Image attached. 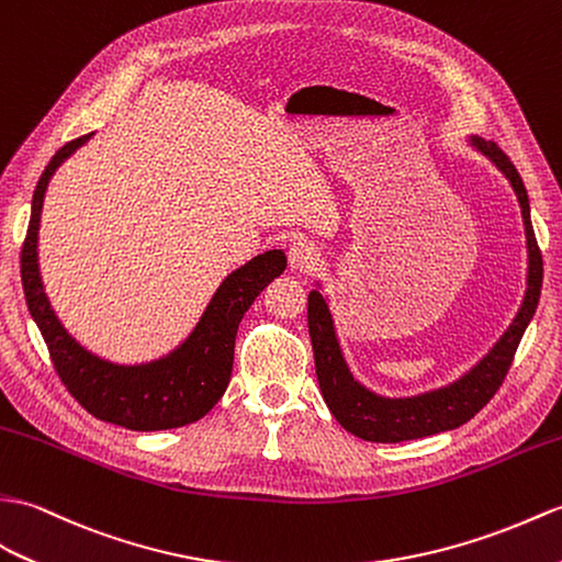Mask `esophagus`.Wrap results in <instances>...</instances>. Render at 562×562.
I'll return each instance as SVG.
<instances>
[{"instance_id":"esophagus-1","label":"esophagus","mask_w":562,"mask_h":562,"mask_svg":"<svg viewBox=\"0 0 562 562\" xmlns=\"http://www.w3.org/2000/svg\"><path fill=\"white\" fill-rule=\"evenodd\" d=\"M318 263V249L306 239H296L290 246V268L299 272H308Z\"/></svg>"}]
</instances>
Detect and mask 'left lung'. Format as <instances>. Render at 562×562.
<instances>
[{
	"instance_id": "1",
	"label": "left lung",
	"mask_w": 562,
	"mask_h": 562,
	"mask_svg": "<svg viewBox=\"0 0 562 562\" xmlns=\"http://www.w3.org/2000/svg\"><path fill=\"white\" fill-rule=\"evenodd\" d=\"M472 146L491 158V162L510 179L521 207L527 232V251H529V276L527 292L510 328L505 330L495 347L481 359L476 367L454 381L448 387L430 390V393L416 397H381L371 393L355 381L347 361L342 357L340 342L335 335V323L330 316L325 296L313 290L308 294V335L313 345V359H316V375L325 404L340 426L371 442H402L414 438H426L442 430H452L472 419L474 414L486 407L491 397L498 393L507 371L513 367L515 351L519 347L521 335L537 311L543 282V258L539 251L537 237H533L531 215H529V195L521 177L510 162V158L495 146L493 140L472 138Z\"/></svg>"
}]
</instances>
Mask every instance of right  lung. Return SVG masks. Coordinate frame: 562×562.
<instances>
[{"label":"right lung","instance_id":"1","mask_svg":"<svg viewBox=\"0 0 562 562\" xmlns=\"http://www.w3.org/2000/svg\"><path fill=\"white\" fill-rule=\"evenodd\" d=\"M93 136H81L61 146L49 160L33 193L31 222L21 249V282L25 304L43 340L52 363L86 412L100 422L124 426L128 430H165L199 422L225 395L234 363V337L254 299L282 276L286 256L266 251L234 270L217 286L193 333L167 357L138 367L104 361L90 355L64 330L43 290L37 268V229H41L43 199L52 175L76 148Z\"/></svg>","mask_w":562,"mask_h":562}]
</instances>
